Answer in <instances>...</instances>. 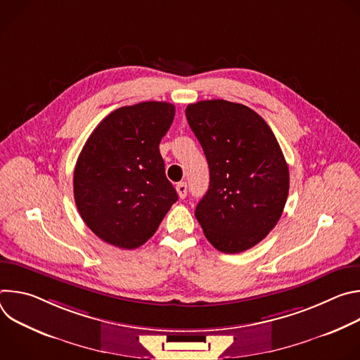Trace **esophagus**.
<instances>
[{"label":"esophagus","instance_id":"obj_1","mask_svg":"<svg viewBox=\"0 0 360 360\" xmlns=\"http://www.w3.org/2000/svg\"><path fill=\"white\" fill-rule=\"evenodd\" d=\"M176 192H178L179 198L184 199V198L186 196V192H188V185H186V182H179V184L176 185Z\"/></svg>","mask_w":360,"mask_h":360}]
</instances>
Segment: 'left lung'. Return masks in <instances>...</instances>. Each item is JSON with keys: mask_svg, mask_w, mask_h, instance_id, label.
<instances>
[{"mask_svg": "<svg viewBox=\"0 0 360 360\" xmlns=\"http://www.w3.org/2000/svg\"><path fill=\"white\" fill-rule=\"evenodd\" d=\"M210 165V188L195 217L224 253L259 243L278 224L289 192L282 149L261 115L225 99L199 101L185 110Z\"/></svg>", "mask_w": 360, "mask_h": 360, "instance_id": "left-lung-1", "label": "left lung"}]
</instances>
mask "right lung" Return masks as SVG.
I'll list each match as a JSON object with an SVG mask.
<instances>
[{
    "instance_id": "add662e5",
    "label": "right lung",
    "mask_w": 360,
    "mask_h": 360,
    "mask_svg": "<svg viewBox=\"0 0 360 360\" xmlns=\"http://www.w3.org/2000/svg\"><path fill=\"white\" fill-rule=\"evenodd\" d=\"M174 117L169 102H139L111 112L86 139L74 198L86 226L104 242L121 249L143 245L178 200L160 152Z\"/></svg>"
}]
</instances>
